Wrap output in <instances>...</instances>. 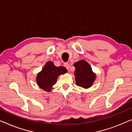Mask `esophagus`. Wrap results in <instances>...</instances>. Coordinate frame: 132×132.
I'll return each instance as SVG.
<instances>
[{
	"mask_svg": "<svg viewBox=\"0 0 132 132\" xmlns=\"http://www.w3.org/2000/svg\"><path fill=\"white\" fill-rule=\"evenodd\" d=\"M64 66L65 67V68L67 69H68V70H69L70 66H69V64L68 63H65L64 64Z\"/></svg>",
	"mask_w": 132,
	"mask_h": 132,
	"instance_id": "1",
	"label": "esophagus"
}]
</instances>
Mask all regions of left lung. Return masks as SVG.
<instances>
[{"mask_svg":"<svg viewBox=\"0 0 132 132\" xmlns=\"http://www.w3.org/2000/svg\"><path fill=\"white\" fill-rule=\"evenodd\" d=\"M75 80L76 85L84 88H89L95 80V75L93 73L92 68L85 60H80L75 63Z\"/></svg>","mask_w":132,"mask_h":132,"instance_id":"obj_1","label":"left lung"}]
</instances>
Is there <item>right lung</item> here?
I'll return each mask as SVG.
<instances>
[{"label":"right lung","mask_w":132,"mask_h":132,"mask_svg":"<svg viewBox=\"0 0 132 132\" xmlns=\"http://www.w3.org/2000/svg\"><path fill=\"white\" fill-rule=\"evenodd\" d=\"M66 72L67 69L64 67H56L53 62H48L42 71L37 75V84L45 91H50L52 86L56 84L58 76Z\"/></svg>","instance_id":"right-lung-1"}]
</instances>
